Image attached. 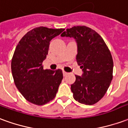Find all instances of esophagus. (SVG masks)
<instances>
[{
  "mask_svg": "<svg viewBox=\"0 0 128 128\" xmlns=\"http://www.w3.org/2000/svg\"><path fill=\"white\" fill-rule=\"evenodd\" d=\"M68 74V73L67 72H66V71H63V75H64V76H66Z\"/></svg>",
  "mask_w": 128,
  "mask_h": 128,
  "instance_id": "1",
  "label": "esophagus"
}]
</instances>
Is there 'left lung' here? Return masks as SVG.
<instances>
[{
    "label": "left lung",
    "mask_w": 128,
    "mask_h": 128,
    "mask_svg": "<svg viewBox=\"0 0 128 128\" xmlns=\"http://www.w3.org/2000/svg\"><path fill=\"white\" fill-rule=\"evenodd\" d=\"M62 37L74 38L78 43L77 62L82 76L75 75L70 88L73 98L81 104L93 105L103 98L113 78V60L101 36L86 26L67 29Z\"/></svg>",
    "instance_id": "left-lung-1"
}]
</instances>
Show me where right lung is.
I'll list each match as a JSON object with an SVG mask.
<instances>
[{
	"label": "right lung",
	"instance_id": "add662e5",
	"mask_svg": "<svg viewBox=\"0 0 128 128\" xmlns=\"http://www.w3.org/2000/svg\"><path fill=\"white\" fill-rule=\"evenodd\" d=\"M64 31L36 27L16 46L11 65L13 78L18 90L32 104L42 106L56 96L63 79L62 70H44L42 62L48 55L50 40Z\"/></svg>",
	"mask_w": 128,
	"mask_h": 128
}]
</instances>
